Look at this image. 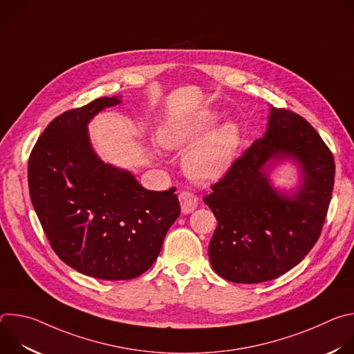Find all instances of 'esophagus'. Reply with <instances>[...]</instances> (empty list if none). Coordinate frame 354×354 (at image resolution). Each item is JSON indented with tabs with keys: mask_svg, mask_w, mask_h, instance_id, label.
<instances>
[{
	"mask_svg": "<svg viewBox=\"0 0 354 354\" xmlns=\"http://www.w3.org/2000/svg\"><path fill=\"white\" fill-rule=\"evenodd\" d=\"M179 203H180V209L183 214H189L192 213L197 205H198V198L193 192L189 190H183L179 193Z\"/></svg>",
	"mask_w": 354,
	"mask_h": 354,
	"instance_id": "34e87169",
	"label": "esophagus"
}]
</instances>
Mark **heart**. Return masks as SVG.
<instances>
[{
  "mask_svg": "<svg viewBox=\"0 0 354 354\" xmlns=\"http://www.w3.org/2000/svg\"><path fill=\"white\" fill-rule=\"evenodd\" d=\"M217 122L216 112L203 109L172 119L158 131V140L167 149H185L198 141L183 158L185 172L196 180L220 179L241 147V127L235 122H225L213 129Z\"/></svg>",
  "mask_w": 354,
  "mask_h": 354,
  "instance_id": "obj_1",
  "label": "heart"
}]
</instances>
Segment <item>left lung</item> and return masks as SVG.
<instances>
[{"label": "left lung", "instance_id": "8db88e82", "mask_svg": "<svg viewBox=\"0 0 354 354\" xmlns=\"http://www.w3.org/2000/svg\"><path fill=\"white\" fill-rule=\"evenodd\" d=\"M290 159L301 182L290 194L268 178ZM335 182L333 156L299 115L270 108L266 133L254 141L203 201L218 225L209 243L214 272L232 283L273 280L304 259L318 241Z\"/></svg>", "mask_w": 354, "mask_h": 354}]
</instances>
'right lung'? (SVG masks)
I'll return each mask as SVG.
<instances>
[{"mask_svg": "<svg viewBox=\"0 0 354 354\" xmlns=\"http://www.w3.org/2000/svg\"><path fill=\"white\" fill-rule=\"evenodd\" d=\"M120 102V96L97 97L57 116L28 164L30 200L50 246L70 268L102 280L147 272L180 214L174 187L147 190L92 148L89 122Z\"/></svg>", "mask_w": 354, "mask_h": 354, "instance_id": "add662e5", "label": "right lung"}]
</instances>
